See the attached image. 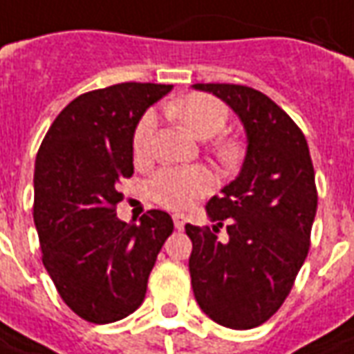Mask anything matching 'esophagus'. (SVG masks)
Segmentation results:
<instances>
[{"mask_svg":"<svg viewBox=\"0 0 354 354\" xmlns=\"http://www.w3.org/2000/svg\"><path fill=\"white\" fill-rule=\"evenodd\" d=\"M172 220H174V226H176L178 230H184L185 222H187V216H185L184 212H174V214H172Z\"/></svg>","mask_w":354,"mask_h":354,"instance_id":"34e87169","label":"esophagus"}]
</instances>
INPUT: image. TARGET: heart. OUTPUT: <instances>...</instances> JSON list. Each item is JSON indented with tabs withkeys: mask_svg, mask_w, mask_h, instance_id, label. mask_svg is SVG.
<instances>
[{
	"mask_svg": "<svg viewBox=\"0 0 354 354\" xmlns=\"http://www.w3.org/2000/svg\"><path fill=\"white\" fill-rule=\"evenodd\" d=\"M172 115L182 124L194 132L197 138H212L226 126L228 109L209 95H187L176 105H172ZM157 118L153 113L143 115L134 132V155L136 159H145L151 151L153 134H155ZM224 155H230V149H224ZM214 180L205 167H169L160 169L147 185L149 195L155 203L167 209H185L199 197L207 195L212 189Z\"/></svg>",
	"mask_w": 354,
	"mask_h": 354,
	"instance_id": "1",
	"label": "heart"
}]
</instances>
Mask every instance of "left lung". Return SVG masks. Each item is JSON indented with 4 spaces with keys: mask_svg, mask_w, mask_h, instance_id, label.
<instances>
[{
    "mask_svg": "<svg viewBox=\"0 0 354 354\" xmlns=\"http://www.w3.org/2000/svg\"><path fill=\"white\" fill-rule=\"evenodd\" d=\"M224 101L245 130L241 169L205 205L212 230L185 224L192 288L220 326L251 330L286 301L305 263L315 222L316 185L308 145L270 97L236 84H194ZM227 222L228 242L214 234Z\"/></svg>",
    "mask_w": 354,
    "mask_h": 354,
    "instance_id": "8db88e82",
    "label": "left lung"
}]
</instances>
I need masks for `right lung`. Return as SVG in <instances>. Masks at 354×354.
<instances>
[{
    "label": "right lung",
    "instance_id": "add662e5",
    "mask_svg": "<svg viewBox=\"0 0 354 354\" xmlns=\"http://www.w3.org/2000/svg\"><path fill=\"white\" fill-rule=\"evenodd\" d=\"M172 86L124 82L71 101L41 142L34 170V224L41 261L59 295L93 324L122 320L142 305L169 212L140 224L117 216L122 178L134 174V132Z\"/></svg>",
    "mask_w": 354,
    "mask_h": 354
}]
</instances>
